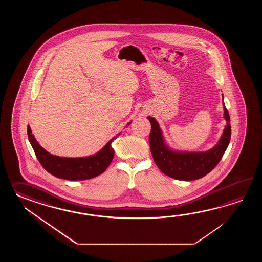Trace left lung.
Returning <instances> with one entry per match:
<instances>
[{"label":"left lung","mask_w":262,"mask_h":262,"mask_svg":"<svg viewBox=\"0 0 262 262\" xmlns=\"http://www.w3.org/2000/svg\"><path fill=\"white\" fill-rule=\"evenodd\" d=\"M223 108L226 125L222 136L212 149L204 151H186L170 148L158 122L151 116L147 117L151 125L149 136L150 151L162 172L170 178L180 181H194L204 177L212 171L221 160L230 141V119L228 110L225 106L224 96Z\"/></svg>","instance_id":"1"}]
</instances>
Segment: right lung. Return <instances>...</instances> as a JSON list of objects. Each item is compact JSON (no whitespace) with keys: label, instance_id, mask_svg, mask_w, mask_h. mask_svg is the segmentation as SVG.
<instances>
[{"label":"right lung","instance_id":"right-lung-1","mask_svg":"<svg viewBox=\"0 0 262 262\" xmlns=\"http://www.w3.org/2000/svg\"><path fill=\"white\" fill-rule=\"evenodd\" d=\"M129 122L125 127L130 125ZM30 143L34 149L35 156L45 169L54 175L57 178L64 179L68 181H83L87 179L95 178L100 175L112 163L114 150L112 147V141L122 134L114 136L106 142V144L96 154L82 157H64L54 156L45 150L32 134L30 125L27 129Z\"/></svg>","mask_w":262,"mask_h":262}]
</instances>
